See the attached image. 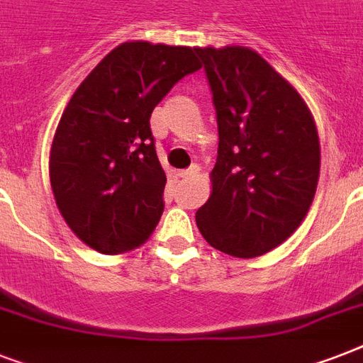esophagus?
Listing matches in <instances>:
<instances>
[{"label":"esophagus","instance_id":"esophagus-1","mask_svg":"<svg viewBox=\"0 0 363 363\" xmlns=\"http://www.w3.org/2000/svg\"><path fill=\"white\" fill-rule=\"evenodd\" d=\"M198 175V167H190V169H184V171H177V177L179 179H190V177Z\"/></svg>","mask_w":363,"mask_h":363}]
</instances>
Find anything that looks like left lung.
Returning <instances> with one entry per match:
<instances>
[{"instance_id":"8db88e82","label":"left lung","mask_w":363,"mask_h":363,"mask_svg":"<svg viewBox=\"0 0 363 363\" xmlns=\"http://www.w3.org/2000/svg\"><path fill=\"white\" fill-rule=\"evenodd\" d=\"M218 122L211 194L196 224L211 247L258 258L286 241L309 213L320 175L313 113L256 50L196 47Z\"/></svg>"}]
</instances>
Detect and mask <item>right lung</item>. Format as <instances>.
Here are the masks:
<instances>
[{
    "instance_id": "add662e5",
    "label": "right lung",
    "mask_w": 363,
    "mask_h": 363,
    "mask_svg": "<svg viewBox=\"0 0 363 363\" xmlns=\"http://www.w3.org/2000/svg\"><path fill=\"white\" fill-rule=\"evenodd\" d=\"M201 67L196 48L125 41L79 84L54 131L48 177L71 232L101 254L141 247L164 213L154 107Z\"/></svg>"
}]
</instances>
